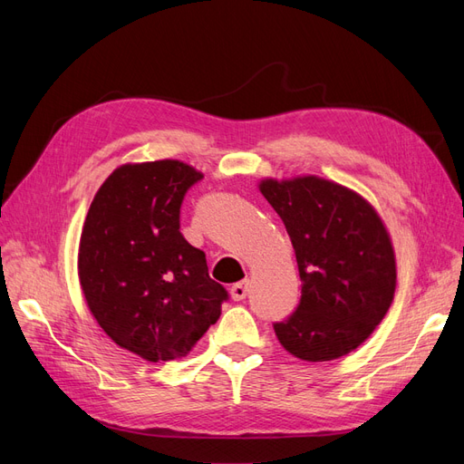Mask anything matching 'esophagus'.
<instances>
[{
	"mask_svg": "<svg viewBox=\"0 0 464 464\" xmlns=\"http://www.w3.org/2000/svg\"><path fill=\"white\" fill-rule=\"evenodd\" d=\"M247 292H249V280H242V283L232 285L230 296H232V300L240 302V300H244L247 296Z\"/></svg>",
	"mask_w": 464,
	"mask_h": 464,
	"instance_id": "34e87169",
	"label": "esophagus"
}]
</instances>
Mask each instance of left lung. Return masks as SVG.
<instances>
[{
    "mask_svg": "<svg viewBox=\"0 0 464 464\" xmlns=\"http://www.w3.org/2000/svg\"><path fill=\"white\" fill-rule=\"evenodd\" d=\"M259 191L285 222L302 280L296 312L275 323L278 343L304 362L346 356L395 296V249L382 217L354 189L319 176L265 178Z\"/></svg>",
    "mask_w": 464,
    "mask_h": 464,
    "instance_id": "8db88e82",
    "label": "left lung"
}]
</instances>
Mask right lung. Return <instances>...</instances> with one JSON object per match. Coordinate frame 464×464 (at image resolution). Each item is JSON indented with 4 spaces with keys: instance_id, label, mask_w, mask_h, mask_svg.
I'll use <instances>...</instances> for the list:
<instances>
[{
    "instance_id": "right-lung-1",
    "label": "right lung",
    "mask_w": 464,
    "mask_h": 464,
    "mask_svg": "<svg viewBox=\"0 0 464 464\" xmlns=\"http://www.w3.org/2000/svg\"><path fill=\"white\" fill-rule=\"evenodd\" d=\"M201 178L172 159L121 164L82 224L77 269L89 310L111 341L147 362L188 356L228 298L179 232L181 201Z\"/></svg>"
}]
</instances>
